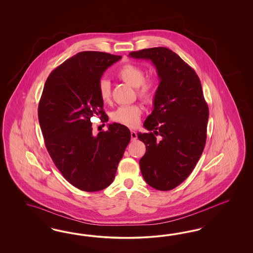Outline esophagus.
<instances>
[{"label": "esophagus", "instance_id": "34e87169", "mask_svg": "<svg viewBox=\"0 0 253 253\" xmlns=\"http://www.w3.org/2000/svg\"><path fill=\"white\" fill-rule=\"evenodd\" d=\"M130 137H131V140H136V139H137V133H136V131L130 130Z\"/></svg>", "mask_w": 253, "mask_h": 253}]
</instances>
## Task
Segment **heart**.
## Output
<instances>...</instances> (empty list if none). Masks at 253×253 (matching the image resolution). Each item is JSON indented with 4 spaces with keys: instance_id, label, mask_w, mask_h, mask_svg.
<instances>
[{
    "instance_id": "obj_1",
    "label": "heart",
    "mask_w": 253,
    "mask_h": 253,
    "mask_svg": "<svg viewBox=\"0 0 253 253\" xmlns=\"http://www.w3.org/2000/svg\"><path fill=\"white\" fill-rule=\"evenodd\" d=\"M117 76L124 83L136 87L138 96L146 103L152 102L158 90V80L156 78L145 79V71L137 64L127 63L117 71ZM100 99L107 103L111 96V85L107 79H101L97 85ZM143 108L138 104L126 105L118 107L112 112L111 118L117 123L128 127H135L140 122Z\"/></svg>"
}]
</instances>
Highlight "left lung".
Instances as JSON below:
<instances>
[{"label": "left lung", "instance_id": "obj_1", "mask_svg": "<svg viewBox=\"0 0 253 253\" xmlns=\"http://www.w3.org/2000/svg\"><path fill=\"white\" fill-rule=\"evenodd\" d=\"M129 55L151 60L161 80L153 111L144 123L150 131L137 133L146 145L139 164L147 184L169 191L189 176L204 150L209 107L196 71L169 48L143 49Z\"/></svg>", "mask_w": 253, "mask_h": 253}]
</instances>
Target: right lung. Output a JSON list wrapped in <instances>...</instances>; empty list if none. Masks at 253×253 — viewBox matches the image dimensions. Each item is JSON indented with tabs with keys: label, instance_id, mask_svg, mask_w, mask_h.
Segmentation results:
<instances>
[{
	"label": "right lung",
	"instance_id": "obj_1",
	"mask_svg": "<svg viewBox=\"0 0 253 253\" xmlns=\"http://www.w3.org/2000/svg\"><path fill=\"white\" fill-rule=\"evenodd\" d=\"M121 58L104 52L78 53L50 73L39 102L47 151L65 179L83 191H100L113 182L130 142L124 125L109 124L93 135L91 123L93 116L108 121L97 85L103 72Z\"/></svg>",
	"mask_w": 253,
	"mask_h": 253
}]
</instances>
